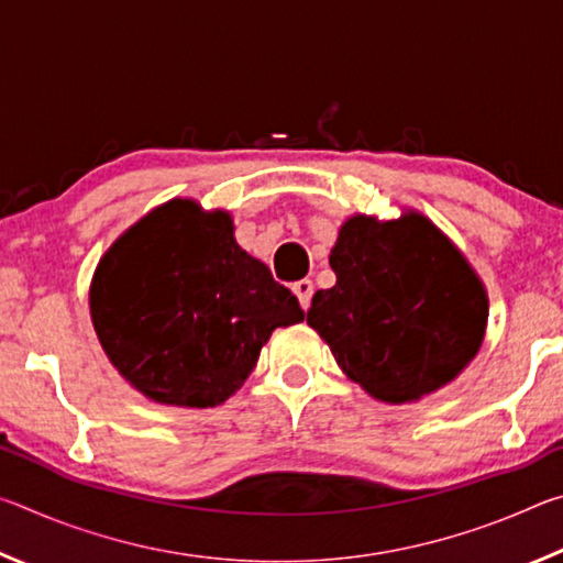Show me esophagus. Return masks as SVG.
Instances as JSON below:
<instances>
[{
  "label": "esophagus",
  "mask_w": 563,
  "mask_h": 563,
  "mask_svg": "<svg viewBox=\"0 0 563 563\" xmlns=\"http://www.w3.org/2000/svg\"><path fill=\"white\" fill-rule=\"evenodd\" d=\"M292 292L298 295L300 305H302L305 310H308V308H310V300H312V280L302 278V280H298V283H292Z\"/></svg>",
  "instance_id": "1"
}]
</instances>
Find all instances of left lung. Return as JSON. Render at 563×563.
Listing matches in <instances>:
<instances>
[{"instance_id": "1", "label": "left lung", "mask_w": 563, "mask_h": 563, "mask_svg": "<svg viewBox=\"0 0 563 563\" xmlns=\"http://www.w3.org/2000/svg\"><path fill=\"white\" fill-rule=\"evenodd\" d=\"M330 265L338 283L316 292L308 322L373 397L399 405L430 395L479 350L487 292L427 218H350Z\"/></svg>"}]
</instances>
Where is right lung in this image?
Listing matches in <instances>:
<instances>
[{
  "instance_id": "obj_1",
  "label": "right lung",
  "mask_w": 563,
  "mask_h": 563,
  "mask_svg": "<svg viewBox=\"0 0 563 563\" xmlns=\"http://www.w3.org/2000/svg\"><path fill=\"white\" fill-rule=\"evenodd\" d=\"M305 312L271 271L241 251L231 216L170 201L103 255L91 320L109 360L156 402L213 407L258 362L275 328Z\"/></svg>"
}]
</instances>
